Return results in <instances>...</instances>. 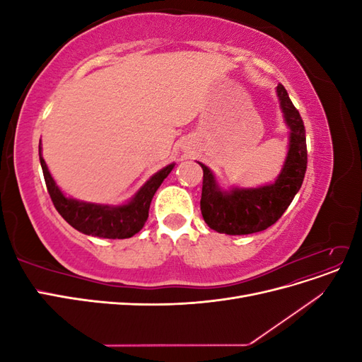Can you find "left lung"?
I'll list each match as a JSON object with an SVG mask.
<instances>
[{
    "mask_svg": "<svg viewBox=\"0 0 362 362\" xmlns=\"http://www.w3.org/2000/svg\"><path fill=\"white\" fill-rule=\"evenodd\" d=\"M276 96L284 122L288 127V152L275 182L259 187L223 190L214 173L205 164L201 211L205 223L217 233L246 235L264 231L287 210L299 192L306 172V137L303 120L293 105L286 87L278 84Z\"/></svg>",
    "mask_w": 362,
    "mask_h": 362,
    "instance_id": "1",
    "label": "left lung"
}]
</instances>
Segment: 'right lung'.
I'll use <instances>...</instances> for the list:
<instances>
[{"mask_svg": "<svg viewBox=\"0 0 362 362\" xmlns=\"http://www.w3.org/2000/svg\"><path fill=\"white\" fill-rule=\"evenodd\" d=\"M39 158L51 201L60 216L76 231L101 238H129L137 234L148 221L149 205L156 192L164 178H168V175L175 168V163H170L166 168L152 175L133 198L125 204L107 205L68 198L60 190L51 172L48 170L47 163L42 157L40 141Z\"/></svg>", "mask_w": 362, "mask_h": 362, "instance_id": "right-lung-1", "label": "right lung"}]
</instances>
